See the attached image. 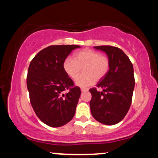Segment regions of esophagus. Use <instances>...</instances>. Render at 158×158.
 <instances>
[{
  "mask_svg": "<svg viewBox=\"0 0 158 158\" xmlns=\"http://www.w3.org/2000/svg\"><path fill=\"white\" fill-rule=\"evenodd\" d=\"M88 90V89H87V88H81V92H87Z\"/></svg>",
  "mask_w": 158,
  "mask_h": 158,
  "instance_id": "34e87169",
  "label": "esophagus"
}]
</instances>
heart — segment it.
<instances>
[{"instance_id": "b5f03b06", "label": "heart", "mask_w": 158, "mask_h": 158, "mask_svg": "<svg viewBox=\"0 0 158 158\" xmlns=\"http://www.w3.org/2000/svg\"><path fill=\"white\" fill-rule=\"evenodd\" d=\"M62 68L71 79H77L83 69L84 74L78 78L75 84L79 88H86L106 77L109 71L110 61L99 52L85 49L76 52L73 59L66 58L63 61Z\"/></svg>"}]
</instances>
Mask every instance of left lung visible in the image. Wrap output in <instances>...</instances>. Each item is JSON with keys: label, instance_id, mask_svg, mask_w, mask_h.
<instances>
[{"label": "left lung", "instance_id": "8db88e82", "mask_svg": "<svg viewBox=\"0 0 158 158\" xmlns=\"http://www.w3.org/2000/svg\"><path fill=\"white\" fill-rule=\"evenodd\" d=\"M108 56V73L97 85L98 91L89 90L92 95L90 112L94 118L104 125L112 126L120 122L128 113L135 88L133 64L121 49L112 46L94 47Z\"/></svg>", "mask_w": 158, "mask_h": 158}]
</instances>
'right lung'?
<instances>
[{
	"label": "right lung",
	"instance_id": "1",
	"mask_svg": "<svg viewBox=\"0 0 158 158\" xmlns=\"http://www.w3.org/2000/svg\"><path fill=\"white\" fill-rule=\"evenodd\" d=\"M78 45H52L43 49L30 62L27 85L37 117L50 127L70 122L81 95L79 87L64 73L63 61Z\"/></svg>",
	"mask_w": 158,
	"mask_h": 158
}]
</instances>
